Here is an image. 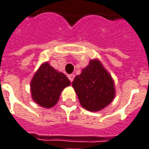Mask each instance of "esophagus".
<instances>
[{"label":"esophagus","instance_id":"34e87169","mask_svg":"<svg viewBox=\"0 0 149 149\" xmlns=\"http://www.w3.org/2000/svg\"><path fill=\"white\" fill-rule=\"evenodd\" d=\"M74 77H75V75L74 74L68 75V78H69L70 81H71V82H72V81H73V79H74Z\"/></svg>","mask_w":149,"mask_h":149}]
</instances>
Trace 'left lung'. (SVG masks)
<instances>
[{"label":"left lung","mask_w":149,"mask_h":149,"mask_svg":"<svg viewBox=\"0 0 149 149\" xmlns=\"http://www.w3.org/2000/svg\"><path fill=\"white\" fill-rule=\"evenodd\" d=\"M72 87L86 110L99 111L115 98V83L110 73L98 59L91 60L72 81Z\"/></svg>","instance_id":"obj_1"}]
</instances>
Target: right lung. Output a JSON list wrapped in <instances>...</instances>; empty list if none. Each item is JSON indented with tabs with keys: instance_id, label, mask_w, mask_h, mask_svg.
<instances>
[{
	"instance_id": "add662e5",
	"label": "right lung",
	"mask_w": 149,
	"mask_h": 149,
	"mask_svg": "<svg viewBox=\"0 0 149 149\" xmlns=\"http://www.w3.org/2000/svg\"><path fill=\"white\" fill-rule=\"evenodd\" d=\"M71 84L63 72L44 63L33 75L30 91L33 101L44 108H51L58 103L62 91Z\"/></svg>"
}]
</instances>
